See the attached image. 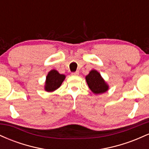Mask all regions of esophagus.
Segmentation results:
<instances>
[{
  "label": "esophagus",
  "instance_id": "esophagus-1",
  "mask_svg": "<svg viewBox=\"0 0 149 149\" xmlns=\"http://www.w3.org/2000/svg\"><path fill=\"white\" fill-rule=\"evenodd\" d=\"M71 74H72L73 76H78V75H79V72H78V71H76V72L72 73Z\"/></svg>",
  "mask_w": 149,
  "mask_h": 149
}]
</instances>
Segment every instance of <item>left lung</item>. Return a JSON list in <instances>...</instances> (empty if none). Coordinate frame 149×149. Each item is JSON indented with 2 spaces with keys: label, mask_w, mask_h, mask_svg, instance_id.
<instances>
[{
  "label": "left lung",
  "mask_w": 149,
  "mask_h": 149,
  "mask_svg": "<svg viewBox=\"0 0 149 149\" xmlns=\"http://www.w3.org/2000/svg\"><path fill=\"white\" fill-rule=\"evenodd\" d=\"M85 80L89 88L95 95L103 94L109 90V85L97 70H91L85 76Z\"/></svg>",
  "instance_id": "1"
}]
</instances>
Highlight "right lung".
<instances>
[{
  "instance_id": "1",
  "label": "right lung",
  "mask_w": 149,
  "mask_h": 149,
  "mask_svg": "<svg viewBox=\"0 0 149 149\" xmlns=\"http://www.w3.org/2000/svg\"><path fill=\"white\" fill-rule=\"evenodd\" d=\"M65 78H66V76L59 73L57 70H51L46 76L44 90L47 92L55 91L61 86Z\"/></svg>"
}]
</instances>
